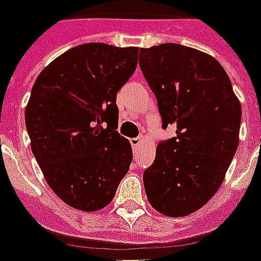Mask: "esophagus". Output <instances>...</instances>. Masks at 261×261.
Here are the masks:
<instances>
[{
    "mask_svg": "<svg viewBox=\"0 0 261 261\" xmlns=\"http://www.w3.org/2000/svg\"><path fill=\"white\" fill-rule=\"evenodd\" d=\"M130 143H131V146H133V148H137L138 146L142 143V137L133 138V139H130Z\"/></svg>",
    "mask_w": 261,
    "mask_h": 261,
    "instance_id": "obj_1",
    "label": "esophagus"
}]
</instances>
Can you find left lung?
Segmentation results:
<instances>
[{"label":"left lung","instance_id":"obj_1","mask_svg":"<svg viewBox=\"0 0 261 261\" xmlns=\"http://www.w3.org/2000/svg\"><path fill=\"white\" fill-rule=\"evenodd\" d=\"M139 66L156 97L162 127H176L143 172L146 195L163 215H190L224 180L238 150L242 106L222 65L203 51L162 43L139 50Z\"/></svg>","mask_w":261,"mask_h":261}]
</instances>
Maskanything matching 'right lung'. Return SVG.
<instances>
[{
	"mask_svg": "<svg viewBox=\"0 0 261 261\" xmlns=\"http://www.w3.org/2000/svg\"><path fill=\"white\" fill-rule=\"evenodd\" d=\"M138 50L83 43L34 82L25 110L32 151L50 188L73 208L106 207L130 168V142L117 131V93L137 69Z\"/></svg>",
	"mask_w": 261,
	"mask_h": 261,
	"instance_id": "obj_1",
	"label": "right lung"
}]
</instances>
